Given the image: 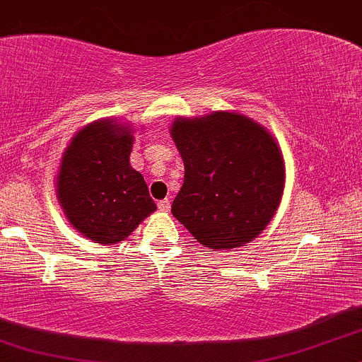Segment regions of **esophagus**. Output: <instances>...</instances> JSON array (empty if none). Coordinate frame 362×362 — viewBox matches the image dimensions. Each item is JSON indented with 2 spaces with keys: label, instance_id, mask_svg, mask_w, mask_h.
I'll use <instances>...</instances> for the list:
<instances>
[{
  "label": "esophagus",
  "instance_id": "esophagus-1",
  "mask_svg": "<svg viewBox=\"0 0 362 362\" xmlns=\"http://www.w3.org/2000/svg\"><path fill=\"white\" fill-rule=\"evenodd\" d=\"M170 207H172V202H170L168 199H163V201H160V202H158V209H160V211H163V213H168V211H170Z\"/></svg>",
  "mask_w": 362,
  "mask_h": 362
}]
</instances>
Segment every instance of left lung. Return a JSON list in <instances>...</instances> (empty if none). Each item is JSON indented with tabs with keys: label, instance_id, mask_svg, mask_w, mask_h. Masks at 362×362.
Returning <instances> with one entry per match:
<instances>
[{
	"label": "left lung",
	"instance_id": "left-lung-1",
	"mask_svg": "<svg viewBox=\"0 0 362 362\" xmlns=\"http://www.w3.org/2000/svg\"><path fill=\"white\" fill-rule=\"evenodd\" d=\"M170 134L185 167L172 214L207 250L250 243L284 190V160L271 132L236 112H213L177 117Z\"/></svg>",
	"mask_w": 362,
	"mask_h": 362
}]
</instances>
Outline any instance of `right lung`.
I'll list each match as a JSON object with an SVG mask.
<instances>
[{"label":"right lung","instance_id":"add662e5","mask_svg":"<svg viewBox=\"0 0 362 362\" xmlns=\"http://www.w3.org/2000/svg\"><path fill=\"white\" fill-rule=\"evenodd\" d=\"M132 143L131 127L102 119L78 131L62 155L57 199L73 228L95 243L122 242L156 209L129 163Z\"/></svg>","mask_w":362,"mask_h":362}]
</instances>
